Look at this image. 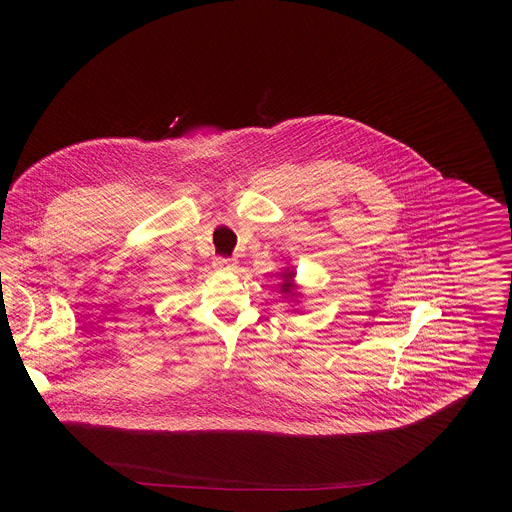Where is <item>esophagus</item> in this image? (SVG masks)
<instances>
[{
    "instance_id": "esophagus-1",
    "label": "esophagus",
    "mask_w": 512,
    "mask_h": 512,
    "mask_svg": "<svg viewBox=\"0 0 512 512\" xmlns=\"http://www.w3.org/2000/svg\"><path fill=\"white\" fill-rule=\"evenodd\" d=\"M213 265L219 268V270H234L236 268V259L234 257H217Z\"/></svg>"
}]
</instances>
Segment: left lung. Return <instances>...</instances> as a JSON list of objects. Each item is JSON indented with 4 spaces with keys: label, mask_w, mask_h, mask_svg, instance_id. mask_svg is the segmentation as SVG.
I'll return each instance as SVG.
<instances>
[{
    "label": "left lung",
    "mask_w": 512,
    "mask_h": 512,
    "mask_svg": "<svg viewBox=\"0 0 512 512\" xmlns=\"http://www.w3.org/2000/svg\"><path fill=\"white\" fill-rule=\"evenodd\" d=\"M292 276L293 272H288V274H284V282L280 284V292L292 293Z\"/></svg>",
    "instance_id": "8db88e82"
}]
</instances>
